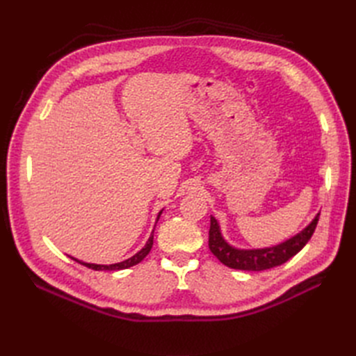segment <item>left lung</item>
<instances>
[{"label":"left lung","mask_w":356,"mask_h":356,"mask_svg":"<svg viewBox=\"0 0 356 356\" xmlns=\"http://www.w3.org/2000/svg\"><path fill=\"white\" fill-rule=\"evenodd\" d=\"M319 213L309 222V225L297 233L293 238L286 239L282 243H277L267 248H258V250H241L230 245L222 238L218 221L211 215V229H209V250L218 258V260L230 268L248 272H261L267 268H273L288 261L291 257L303 250L305 245L310 241L314 234Z\"/></svg>","instance_id":"1"}]
</instances>
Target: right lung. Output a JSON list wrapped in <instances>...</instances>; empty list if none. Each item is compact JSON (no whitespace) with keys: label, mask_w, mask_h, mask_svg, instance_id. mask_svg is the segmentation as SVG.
<instances>
[{"label":"right lung","mask_w":356,"mask_h":356,"mask_svg":"<svg viewBox=\"0 0 356 356\" xmlns=\"http://www.w3.org/2000/svg\"><path fill=\"white\" fill-rule=\"evenodd\" d=\"M161 212H163V209H161V211L157 213L156 222L159 221ZM154 227H156V225H154ZM152 246H153V233H152V236H149V238H148V241H147V243H145V246L143 248V250L139 251V252H136L134 257L127 258V260H124V261L114 263V264H93V263L80 261V260H77V258H72V260H75V261L83 264V266H86V267L93 268V270H123V268H129V267H132V266H135V264H138V263H141V261L144 260V258L148 255V252L152 251Z\"/></svg>","instance_id":"1"}]
</instances>
